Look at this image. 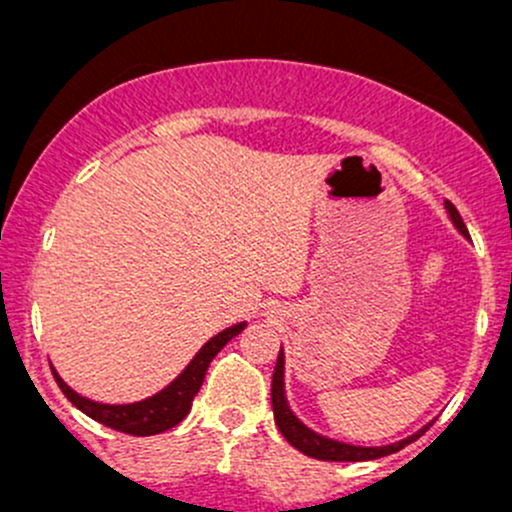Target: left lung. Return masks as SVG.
Listing matches in <instances>:
<instances>
[{
    "instance_id": "left-lung-1",
    "label": "left lung",
    "mask_w": 512,
    "mask_h": 512,
    "mask_svg": "<svg viewBox=\"0 0 512 512\" xmlns=\"http://www.w3.org/2000/svg\"><path fill=\"white\" fill-rule=\"evenodd\" d=\"M445 209H448L450 221L455 223L457 231L462 236H469L467 226H464L460 211L455 209V204L445 202ZM272 409H274V421L279 426L281 436H284L296 450L305 452L308 457H315V460H327V462H366V460H378V457L392 455V452L402 450L404 445L414 443L421 433H426L424 426L421 431H416L414 436L399 440V443H390V445H380V448H363V445H349L342 443V440H332L327 436H320L315 433L313 428H308L293 414L289 402H286V392H284V351H279V358H276V368L272 375Z\"/></svg>"
}]
</instances>
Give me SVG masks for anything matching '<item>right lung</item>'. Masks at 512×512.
I'll return each mask as SVG.
<instances>
[{
	"instance_id": "add662e5",
	"label": "right lung",
	"mask_w": 512,
	"mask_h": 512,
	"mask_svg": "<svg viewBox=\"0 0 512 512\" xmlns=\"http://www.w3.org/2000/svg\"><path fill=\"white\" fill-rule=\"evenodd\" d=\"M245 330V322L226 327V330L211 337L202 349L197 351V356L187 363V368L182 370L173 383L163 387L161 392H156L154 397H146L142 402L132 404H101L93 402V399L81 397L79 392H74L64 380L57 375V370L52 368L57 385L64 392V397L74 404L76 409L84 411L86 416H91L98 424L115 428V431L129 433V436H154V433H163L168 428L178 426L187 416V411L192 407V399L199 392V387L204 383V375H207L209 363L214 361V356L231 342L236 334Z\"/></svg>"
}]
</instances>
